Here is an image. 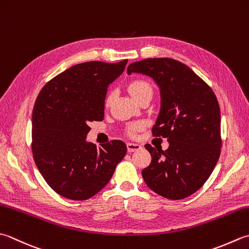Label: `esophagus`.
<instances>
[{
  "label": "esophagus",
  "instance_id": "1",
  "mask_svg": "<svg viewBox=\"0 0 249 249\" xmlns=\"http://www.w3.org/2000/svg\"><path fill=\"white\" fill-rule=\"evenodd\" d=\"M141 149V145L138 143H133V142H128L127 143V151L128 152H135V151H138Z\"/></svg>",
  "mask_w": 249,
  "mask_h": 249
}]
</instances>
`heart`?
<instances>
[{"label": "heart", "instance_id": "obj_1", "mask_svg": "<svg viewBox=\"0 0 249 249\" xmlns=\"http://www.w3.org/2000/svg\"><path fill=\"white\" fill-rule=\"evenodd\" d=\"M128 90L130 92V95L133 96L134 98L136 99V98H138L140 95H142L143 92H145V91H152V89H151V86H150V84H149L148 82L142 81V80H135V81L129 83ZM111 99H112V94L108 95V97H107L106 104L109 105ZM141 128H142V124L139 123V122H136V123L130 124L128 126L127 131H128L129 135L134 136Z\"/></svg>", "mask_w": 249, "mask_h": 249}]
</instances>
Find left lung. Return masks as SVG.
<instances>
[{
	"label": "left lung",
	"instance_id": "left-lung-1",
	"mask_svg": "<svg viewBox=\"0 0 249 249\" xmlns=\"http://www.w3.org/2000/svg\"><path fill=\"white\" fill-rule=\"evenodd\" d=\"M142 73L157 83L160 110L154 137L169 147L145 144L152 160L142 170L147 186L169 199H182L211 176L221 149L220 108L213 89L190 68L170 58H148L130 63L127 73Z\"/></svg>",
	"mask_w": 249,
	"mask_h": 249
}]
</instances>
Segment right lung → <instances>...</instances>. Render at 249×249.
<instances>
[{"instance_id":"obj_1","label":"right lung","mask_w":249,"mask_h":249,"mask_svg":"<svg viewBox=\"0 0 249 249\" xmlns=\"http://www.w3.org/2000/svg\"><path fill=\"white\" fill-rule=\"evenodd\" d=\"M126 63H79L52 79L37 96L32 112L33 159L48 186L63 197L94 196L127 152L121 140L100 148L85 140L89 122L104 120L108 86Z\"/></svg>"}]
</instances>
